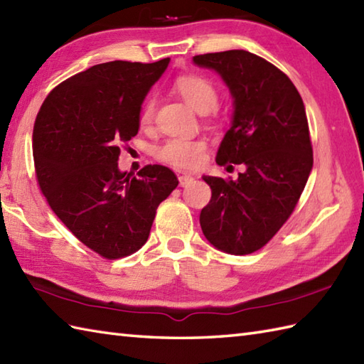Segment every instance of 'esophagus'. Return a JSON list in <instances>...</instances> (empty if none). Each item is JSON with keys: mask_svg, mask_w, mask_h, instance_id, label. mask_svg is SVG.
Here are the masks:
<instances>
[{"mask_svg": "<svg viewBox=\"0 0 364 364\" xmlns=\"http://www.w3.org/2000/svg\"><path fill=\"white\" fill-rule=\"evenodd\" d=\"M194 180V178H192L189 173H180L178 175V181H180V186H188V184Z\"/></svg>", "mask_w": 364, "mask_h": 364, "instance_id": "obj_1", "label": "esophagus"}]
</instances>
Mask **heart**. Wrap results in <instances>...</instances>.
I'll return each instance as SVG.
<instances>
[{"mask_svg":"<svg viewBox=\"0 0 364 364\" xmlns=\"http://www.w3.org/2000/svg\"><path fill=\"white\" fill-rule=\"evenodd\" d=\"M175 89L184 98V102L200 114L211 112L218 106V87L206 76H180L175 81ZM154 111H156V102L154 98H149L139 112V125L142 128H150L154 119ZM156 158L166 164L180 168H197L206 159V142L203 139L170 137L156 149Z\"/></svg>","mask_w":364,"mask_h":364,"instance_id":"b5f03b06","label":"heart"}]
</instances>
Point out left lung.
I'll return each instance as SVG.
<instances>
[{"label":"left lung","instance_id":"obj_1","mask_svg":"<svg viewBox=\"0 0 364 364\" xmlns=\"http://www.w3.org/2000/svg\"><path fill=\"white\" fill-rule=\"evenodd\" d=\"M192 60L218 72L233 97V120L215 162L245 167L237 180L203 175L211 200L200 213V225L215 249L249 255L289 219L310 176L305 106L288 76L257 54L230 50Z\"/></svg>","mask_w":364,"mask_h":364}]
</instances>
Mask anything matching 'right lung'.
Here are the masks:
<instances>
[{
  "label": "right lung",
  "instance_id": "add662e5",
  "mask_svg": "<svg viewBox=\"0 0 364 364\" xmlns=\"http://www.w3.org/2000/svg\"><path fill=\"white\" fill-rule=\"evenodd\" d=\"M170 59L87 68L54 87L37 114V183L60 222L106 259L137 252L162 200L178 186L164 166L120 172V149L139 131V112Z\"/></svg>",
  "mask_w": 364,
  "mask_h": 364
}]
</instances>
